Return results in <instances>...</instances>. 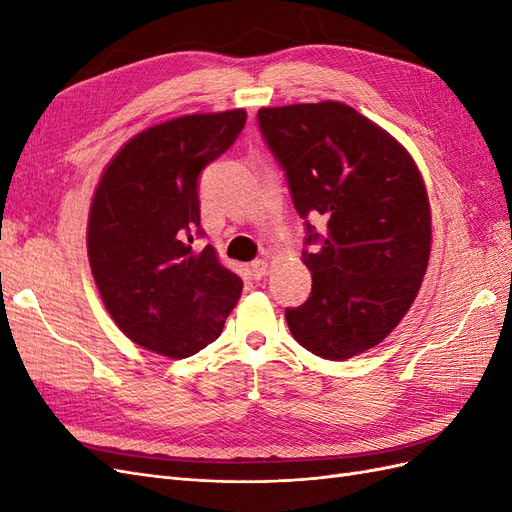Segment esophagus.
<instances>
[{"label": "esophagus", "instance_id": "1", "mask_svg": "<svg viewBox=\"0 0 512 512\" xmlns=\"http://www.w3.org/2000/svg\"><path fill=\"white\" fill-rule=\"evenodd\" d=\"M250 269H252V275H254V280H262V277L267 275V269H269V262L267 260H262V258H258V260H254L252 265H250Z\"/></svg>", "mask_w": 512, "mask_h": 512}]
</instances>
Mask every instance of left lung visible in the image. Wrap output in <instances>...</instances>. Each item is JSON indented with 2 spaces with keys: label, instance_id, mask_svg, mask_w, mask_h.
I'll return each mask as SVG.
<instances>
[{
  "label": "left lung",
  "instance_id": "left-lung-1",
  "mask_svg": "<svg viewBox=\"0 0 512 512\" xmlns=\"http://www.w3.org/2000/svg\"><path fill=\"white\" fill-rule=\"evenodd\" d=\"M258 126L305 220L312 294L286 309L292 337L329 361L378 346L414 303L431 211L404 145L344 102L260 108ZM322 217L320 236L306 218Z\"/></svg>",
  "mask_w": 512,
  "mask_h": 512
}]
</instances>
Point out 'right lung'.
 <instances>
[{"instance_id":"add662e5","label":"right lung","mask_w":512,"mask_h":512,"mask_svg":"<svg viewBox=\"0 0 512 512\" xmlns=\"http://www.w3.org/2000/svg\"><path fill=\"white\" fill-rule=\"evenodd\" d=\"M243 108L170 119L132 136L108 162L87 224L100 297L134 344L185 359L220 337L243 282L211 245L196 252L198 175L235 143Z\"/></svg>"}]
</instances>
